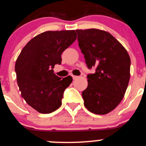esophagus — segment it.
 Segmentation results:
<instances>
[{
  "label": "esophagus",
  "mask_w": 146,
  "mask_h": 146,
  "mask_svg": "<svg viewBox=\"0 0 146 146\" xmlns=\"http://www.w3.org/2000/svg\"><path fill=\"white\" fill-rule=\"evenodd\" d=\"M78 77H79V76H74V75H72L73 79H76Z\"/></svg>",
  "instance_id": "esophagus-1"
}]
</instances>
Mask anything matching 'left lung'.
I'll return each instance as SVG.
<instances>
[{
  "instance_id": "1",
  "label": "left lung",
  "mask_w": 146,
  "mask_h": 146,
  "mask_svg": "<svg viewBox=\"0 0 146 146\" xmlns=\"http://www.w3.org/2000/svg\"><path fill=\"white\" fill-rule=\"evenodd\" d=\"M76 32L86 66L89 70L96 68L95 73L87 75V88L82 92L84 104L95 114H106L121 102L128 87L129 54L108 32L98 29Z\"/></svg>"
}]
</instances>
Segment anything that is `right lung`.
<instances>
[{"label":"right lung","instance_id":"add662e5","mask_svg":"<svg viewBox=\"0 0 146 146\" xmlns=\"http://www.w3.org/2000/svg\"><path fill=\"white\" fill-rule=\"evenodd\" d=\"M76 39L74 30L46 31L30 40L18 56L15 70L21 96L39 113H52L61 106L72 77L62 79L53 68L61 64L62 53Z\"/></svg>","mask_w":146,"mask_h":146}]
</instances>
